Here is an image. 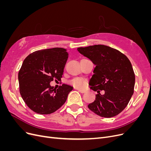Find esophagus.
Masks as SVG:
<instances>
[{"instance_id": "34e87169", "label": "esophagus", "mask_w": 151, "mask_h": 151, "mask_svg": "<svg viewBox=\"0 0 151 151\" xmlns=\"http://www.w3.org/2000/svg\"><path fill=\"white\" fill-rule=\"evenodd\" d=\"M78 91H79V92H80L81 93H85L84 91L81 90V89H78Z\"/></svg>"}]
</instances>
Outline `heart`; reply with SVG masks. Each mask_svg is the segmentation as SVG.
Masks as SVG:
<instances>
[{
    "mask_svg": "<svg viewBox=\"0 0 151 151\" xmlns=\"http://www.w3.org/2000/svg\"><path fill=\"white\" fill-rule=\"evenodd\" d=\"M71 84L78 89H84L87 86V81L82 78H74L71 81Z\"/></svg>",
    "mask_w": 151,
    "mask_h": 151,
    "instance_id": "obj_1",
    "label": "heart"
}]
</instances>
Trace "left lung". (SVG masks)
Instances as JSON below:
<instances>
[{
    "label": "left lung",
    "mask_w": 151,
    "mask_h": 151,
    "mask_svg": "<svg viewBox=\"0 0 151 151\" xmlns=\"http://www.w3.org/2000/svg\"><path fill=\"white\" fill-rule=\"evenodd\" d=\"M96 65L89 84L97 91L88 108L98 115L110 118L121 113L134 94L135 74L131 62L118 50L103 45L77 48ZM104 90L101 95L100 91Z\"/></svg>",
    "instance_id": "obj_1"
}]
</instances>
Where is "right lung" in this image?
I'll return each mask as SVG.
<instances>
[{
	"label": "right lung",
	"instance_id": "right-lung-1",
	"mask_svg": "<svg viewBox=\"0 0 151 151\" xmlns=\"http://www.w3.org/2000/svg\"><path fill=\"white\" fill-rule=\"evenodd\" d=\"M68 55L66 49L53 48L34 52L24 59L18 74L19 92L31 110L48 115L65 103L72 87L63 84L56 89L50 83L61 79Z\"/></svg>",
	"mask_w": 151,
	"mask_h": 151
}]
</instances>
